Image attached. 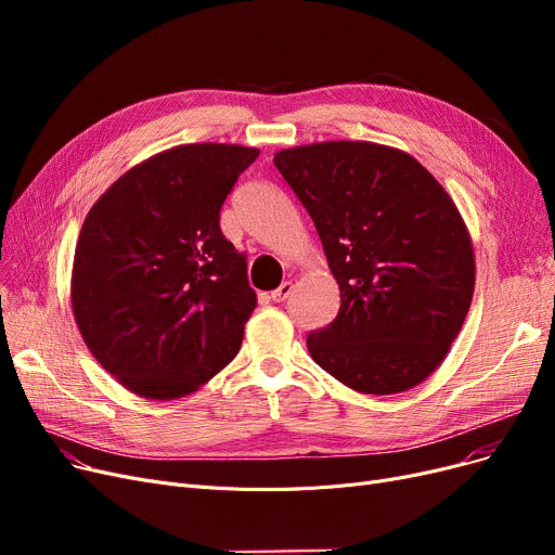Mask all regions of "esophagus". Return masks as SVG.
Wrapping results in <instances>:
<instances>
[{"instance_id":"34e87169","label":"esophagus","mask_w":555,"mask_h":555,"mask_svg":"<svg viewBox=\"0 0 555 555\" xmlns=\"http://www.w3.org/2000/svg\"><path fill=\"white\" fill-rule=\"evenodd\" d=\"M293 289H295V283L293 281H283L274 293H272V301H276V304H281V301H285L289 295H293Z\"/></svg>"}]
</instances>
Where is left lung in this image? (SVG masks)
<instances>
[{
	"label": "left lung",
	"mask_w": 555,
	"mask_h": 555,
	"mask_svg": "<svg viewBox=\"0 0 555 555\" xmlns=\"http://www.w3.org/2000/svg\"><path fill=\"white\" fill-rule=\"evenodd\" d=\"M274 166L322 238L339 285L312 360L348 389L391 396L441 366L475 293V249L454 199L410 153L373 141L285 149Z\"/></svg>",
	"instance_id": "1"
}]
</instances>
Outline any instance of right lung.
Segmentation results:
<instances>
[{
	"mask_svg": "<svg viewBox=\"0 0 555 555\" xmlns=\"http://www.w3.org/2000/svg\"><path fill=\"white\" fill-rule=\"evenodd\" d=\"M258 149L184 143L124 172L87 214L72 268L82 341L128 391L175 400L243 344L256 293L220 209Z\"/></svg>",
	"mask_w": 555,
	"mask_h": 555,
	"instance_id": "add662e5",
	"label": "right lung"
}]
</instances>
